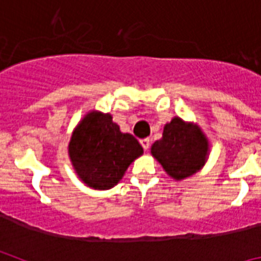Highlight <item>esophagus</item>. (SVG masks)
<instances>
[{
  "label": "esophagus",
  "instance_id": "esophagus-1",
  "mask_svg": "<svg viewBox=\"0 0 261 261\" xmlns=\"http://www.w3.org/2000/svg\"><path fill=\"white\" fill-rule=\"evenodd\" d=\"M141 145L144 147V150H147L150 147V140L149 138H144V140H141Z\"/></svg>",
  "mask_w": 261,
  "mask_h": 261
}]
</instances>
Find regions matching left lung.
Returning <instances> with one entry per match:
<instances>
[{"label":"left lung","instance_id":"left-lung-1","mask_svg":"<svg viewBox=\"0 0 261 261\" xmlns=\"http://www.w3.org/2000/svg\"><path fill=\"white\" fill-rule=\"evenodd\" d=\"M208 137L197 124L179 116L163 128L162 138L151 145L150 153L174 180H184L199 172L208 161Z\"/></svg>","mask_w":261,"mask_h":261}]
</instances>
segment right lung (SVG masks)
Returning <instances> with one entry per match:
<instances>
[{"mask_svg":"<svg viewBox=\"0 0 261 261\" xmlns=\"http://www.w3.org/2000/svg\"><path fill=\"white\" fill-rule=\"evenodd\" d=\"M69 158L75 174L87 187L106 191L116 186L129 165L144 154L140 142L123 133L112 115L89 111L71 133Z\"/></svg>","mask_w":261,"mask_h":261,"instance_id":"right-lung-1","label":"right lung"}]
</instances>
